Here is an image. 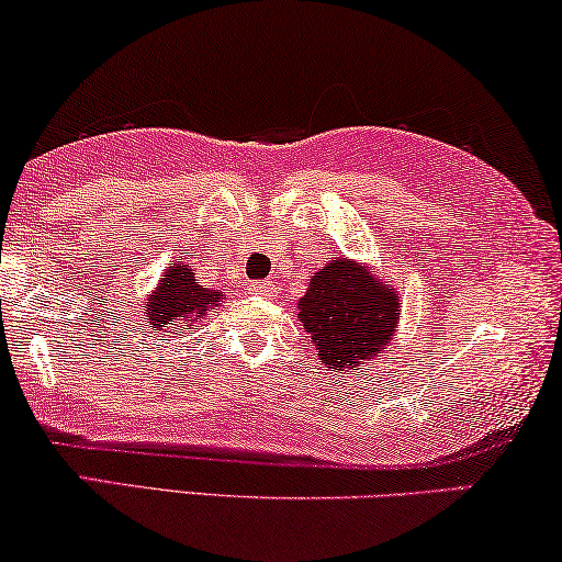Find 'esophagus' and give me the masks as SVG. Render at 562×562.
<instances>
[{
	"label": "esophagus",
	"mask_w": 562,
	"mask_h": 562,
	"mask_svg": "<svg viewBox=\"0 0 562 562\" xmlns=\"http://www.w3.org/2000/svg\"><path fill=\"white\" fill-rule=\"evenodd\" d=\"M250 291L258 296H271L273 294V281H252Z\"/></svg>",
	"instance_id": "obj_1"
}]
</instances>
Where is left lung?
I'll return each mask as SVG.
<instances>
[{
    "mask_svg": "<svg viewBox=\"0 0 562 562\" xmlns=\"http://www.w3.org/2000/svg\"><path fill=\"white\" fill-rule=\"evenodd\" d=\"M394 281L352 258H335L310 279L299 299V322L317 356L335 371H358L394 340L402 314Z\"/></svg>",
    "mask_w": 562,
    "mask_h": 562,
    "instance_id": "1",
    "label": "left lung"
}]
</instances>
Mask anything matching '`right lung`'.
<instances>
[{"mask_svg":"<svg viewBox=\"0 0 562 562\" xmlns=\"http://www.w3.org/2000/svg\"><path fill=\"white\" fill-rule=\"evenodd\" d=\"M222 299L225 291L204 289L196 281L194 268L179 258L166 266L164 279L145 299L143 319L153 329H173V335L181 329L191 333L196 329V322L206 317V312L220 306Z\"/></svg>","mask_w":562,"mask_h":562,"instance_id":"obj_1","label":"right lung"}]
</instances>
